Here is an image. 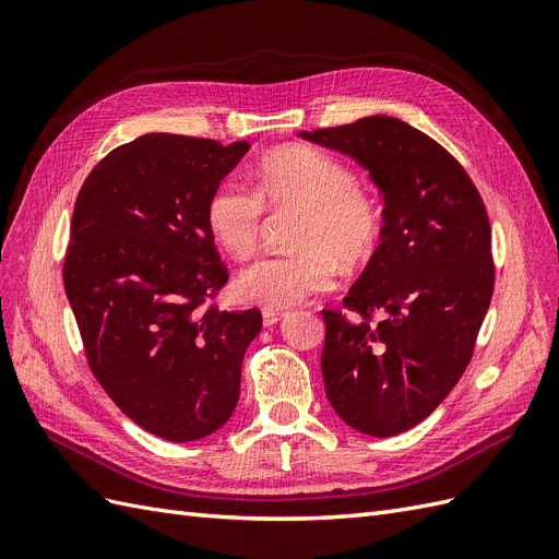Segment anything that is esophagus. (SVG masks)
<instances>
[{"label": "esophagus", "instance_id": "1", "mask_svg": "<svg viewBox=\"0 0 559 559\" xmlns=\"http://www.w3.org/2000/svg\"><path fill=\"white\" fill-rule=\"evenodd\" d=\"M286 314L280 310H263V326H275Z\"/></svg>", "mask_w": 559, "mask_h": 559}]
</instances>
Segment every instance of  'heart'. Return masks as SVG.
I'll use <instances>...</instances> for the list:
<instances>
[{
	"mask_svg": "<svg viewBox=\"0 0 559 559\" xmlns=\"http://www.w3.org/2000/svg\"><path fill=\"white\" fill-rule=\"evenodd\" d=\"M253 193L235 179L218 181L205 202L212 238L233 257L259 245L263 207L298 210L294 251L261 257L240 270L235 292L265 310H286L333 286L337 265L347 273L373 261L384 233L380 202L357 186L345 163L312 146H282L257 165Z\"/></svg>",
	"mask_w": 559,
	"mask_h": 559,
	"instance_id": "heart-1",
	"label": "heart"
}]
</instances>
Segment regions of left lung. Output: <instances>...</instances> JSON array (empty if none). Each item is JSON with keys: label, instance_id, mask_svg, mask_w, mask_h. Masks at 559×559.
Instances as JSON below:
<instances>
[{"label": "left lung", "instance_id": "obj_1", "mask_svg": "<svg viewBox=\"0 0 559 559\" xmlns=\"http://www.w3.org/2000/svg\"><path fill=\"white\" fill-rule=\"evenodd\" d=\"M357 160L384 200L380 249L343 306L321 310V376L343 421L396 436L460 382L495 292L492 228L456 158L394 116L300 132Z\"/></svg>", "mask_w": 559, "mask_h": 559}]
</instances>
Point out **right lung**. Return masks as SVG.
<instances>
[{"label": "right lung", "instance_id": "add662e5", "mask_svg": "<svg viewBox=\"0 0 559 559\" xmlns=\"http://www.w3.org/2000/svg\"><path fill=\"white\" fill-rule=\"evenodd\" d=\"M249 151L151 132L114 148L83 181L64 292L88 366L134 425L173 443L222 429L240 399L259 310H218L228 282L205 202Z\"/></svg>", "mask_w": 559, "mask_h": 559}]
</instances>
